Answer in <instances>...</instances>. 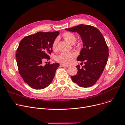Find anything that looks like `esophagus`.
Masks as SVG:
<instances>
[{"instance_id":"esophagus-1","label":"esophagus","mask_w":125,"mask_h":125,"mask_svg":"<svg viewBox=\"0 0 125 125\" xmlns=\"http://www.w3.org/2000/svg\"><path fill=\"white\" fill-rule=\"evenodd\" d=\"M60 67H65V68H67V67H69V65H65V64H60Z\"/></svg>"}]
</instances>
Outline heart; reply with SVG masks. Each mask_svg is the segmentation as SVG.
I'll return each mask as SVG.
<instances>
[{"mask_svg":"<svg viewBox=\"0 0 125 125\" xmlns=\"http://www.w3.org/2000/svg\"><path fill=\"white\" fill-rule=\"evenodd\" d=\"M63 37L70 44H74L76 41V36L72 32H67L63 34ZM58 39L55 38L52 42L51 47L54 51H56L57 49ZM75 54L73 52H62L55 57V61L64 64H69L71 63L74 60Z\"/></svg>","mask_w":125,"mask_h":125,"instance_id":"heart-1","label":"heart"}]
</instances>
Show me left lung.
I'll use <instances>...</instances> for the list:
<instances>
[{
    "mask_svg": "<svg viewBox=\"0 0 125 125\" xmlns=\"http://www.w3.org/2000/svg\"><path fill=\"white\" fill-rule=\"evenodd\" d=\"M65 30L77 32L83 43L77 60L84 62L85 65L82 68L76 66L77 75L71 79L81 87L92 86L99 79L107 62L108 48L104 37L98 29L90 25L81 24Z\"/></svg>",
    "mask_w": 125,
    "mask_h": 125,
    "instance_id": "8db88e82",
    "label": "left lung"
}]
</instances>
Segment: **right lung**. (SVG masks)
Listing matches in <instances>:
<instances>
[{"label": "right lung", "mask_w": 125, "mask_h": 125, "mask_svg": "<svg viewBox=\"0 0 125 125\" xmlns=\"http://www.w3.org/2000/svg\"><path fill=\"white\" fill-rule=\"evenodd\" d=\"M59 34L38 32L25 37L19 43L16 54L19 72L24 82L33 89L45 88L54 78L60 64L49 62L44 65L42 63L50 59L52 42Z\"/></svg>", "instance_id": "obj_1"}]
</instances>
